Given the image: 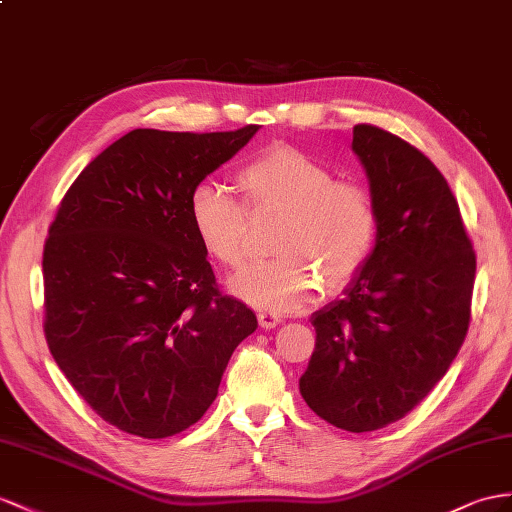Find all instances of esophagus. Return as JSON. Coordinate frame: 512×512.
Here are the masks:
<instances>
[{"mask_svg": "<svg viewBox=\"0 0 512 512\" xmlns=\"http://www.w3.org/2000/svg\"><path fill=\"white\" fill-rule=\"evenodd\" d=\"M257 320H259V326L261 329H274V326H279L281 324V318L277 316V313H272V311H259L257 313Z\"/></svg>", "mask_w": 512, "mask_h": 512, "instance_id": "1", "label": "esophagus"}]
</instances>
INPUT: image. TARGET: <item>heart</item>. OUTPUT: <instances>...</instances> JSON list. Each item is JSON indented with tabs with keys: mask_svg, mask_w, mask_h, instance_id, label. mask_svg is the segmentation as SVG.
Here are the masks:
<instances>
[{
	"mask_svg": "<svg viewBox=\"0 0 512 512\" xmlns=\"http://www.w3.org/2000/svg\"><path fill=\"white\" fill-rule=\"evenodd\" d=\"M235 183L242 201L214 181L194 186L188 218L196 242L220 268L244 264L248 214L283 212L268 261L233 277L229 290L244 303L287 311L324 290L344 287L370 259L378 212L372 192L292 144H272L244 162Z\"/></svg>",
	"mask_w": 512,
	"mask_h": 512,
	"instance_id": "b5f03b06",
	"label": "heart"
}]
</instances>
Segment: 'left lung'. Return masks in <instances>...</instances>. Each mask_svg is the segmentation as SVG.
<instances>
[{
  "label": "left lung",
  "instance_id": "1",
  "mask_svg": "<svg viewBox=\"0 0 512 512\" xmlns=\"http://www.w3.org/2000/svg\"><path fill=\"white\" fill-rule=\"evenodd\" d=\"M352 151L370 179L378 235L344 296L313 313L300 393L337 428L372 432L422 402L461 350L476 253L448 181L413 144L361 123Z\"/></svg>",
  "mask_w": 512,
  "mask_h": 512
}]
</instances>
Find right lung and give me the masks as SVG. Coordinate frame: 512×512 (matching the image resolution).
Listing matches in <instances>:
<instances>
[{"label":"right lung","mask_w":512,"mask_h":512,"mask_svg":"<svg viewBox=\"0 0 512 512\" xmlns=\"http://www.w3.org/2000/svg\"><path fill=\"white\" fill-rule=\"evenodd\" d=\"M257 129L129 131L82 170L51 222L47 346L90 409L127 435L164 439L199 422L257 329L218 290L188 218L194 186Z\"/></svg>","instance_id":"right-lung-1"}]
</instances>
